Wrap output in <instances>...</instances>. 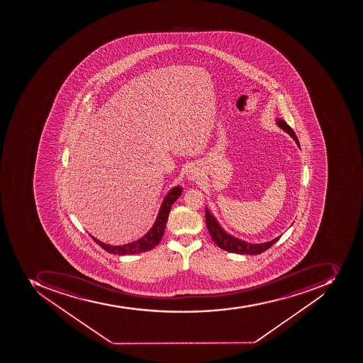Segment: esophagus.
Returning <instances> with one entry per match:
<instances>
[{
	"label": "esophagus",
	"instance_id": "1",
	"mask_svg": "<svg viewBox=\"0 0 363 363\" xmlns=\"http://www.w3.org/2000/svg\"><path fill=\"white\" fill-rule=\"evenodd\" d=\"M187 178L189 180H197L200 179V170L196 166H191L187 169Z\"/></svg>",
	"mask_w": 363,
	"mask_h": 363
}]
</instances>
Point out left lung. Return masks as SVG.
I'll list each match as a JSON object with an SVG mask.
<instances>
[{"mask_svg": "<svg viewBox=\"0 0 363 363\" xmlns=\"http://www.w3.org/2000/svg\"><path fill=\"white\" fill-rule=\"evenodd\" d=\"M276 123H277V126L279 128L283 129L284 132L287 133L295 140L297 146L300 147V142L297 140L294 130L287 125L285 120L277 118ZM206 221L208 233L211 235V238L213 240L214 243L217 244L220 249L231 252V253H237V255H260L262 252L267 251L269 247H272L280 238V236H278L272 240L260 244L249 243V242H245V240H240V238H237V237L227 233L221 227L217 218L214 217L213 213L208 208H206Z\"/></svg>", "mask_w": 363, "mask_h": 363, "instance_id": "left-lung-1", "label": "left lung"}]
</instances>
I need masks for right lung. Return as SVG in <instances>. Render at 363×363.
I'll return each instance as SVG.
<instances>
[{"mask_svg":"<svg viewBox=\"0 0 363 363\" xmlns=\"http://www.w3.org/2000/svg\"><path fill=\"white\" fill-rule=\"evenodd\" d=\"M182 193H183V189L179 185L174 186L168 191V194L164 196L162 203H161L157 219H155L151 229L143 237H140L138 240H134L132 243L123 244V245H110V244L103 243L91 235V237L95 240V243L99 244L103 250H106L111 255H140L143 252L155 249V246L160 243L161 238H162L170 208H172L174 201L177 200L178 197L182 195Z\"/></svg>","mask_w":363,"mask_h":363,"instance_id":"add662e5","label":"right lung"}]
</instances>
